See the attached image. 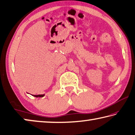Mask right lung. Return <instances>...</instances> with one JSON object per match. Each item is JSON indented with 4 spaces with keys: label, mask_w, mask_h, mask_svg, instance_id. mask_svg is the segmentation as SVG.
<instances>
[{
    "label": "right lung",
    "mask_w": 135,
    "mask_h": 135,
    "mask_svg": "<svg viewBox=\"0 0 135 135\" xmlns=\"http://www.w3.org/2000/svg\"><path fill=\"white\" fill-rule=\"evenodd\" d=\"M35 97H43L44 95H33Z\"/></svg>",
    "instance_id": "1"
}]
</instances>
